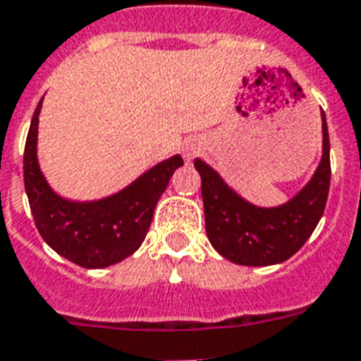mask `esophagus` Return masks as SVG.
I'll return each instance as SVG.
<instances>
[{"mask_svg": "<svg viewBox=\"0 0 361 361\" xmlns=\"http://www.w3.org/2000/svg\"><path fill=\"white\" fill-rule=\"evenodd\" d=\"M200 149H201V147H200V142H197V141H186V142H184V149H183L184 158L190 161L195 154H197V152H200Z\"/></svg>", "mask_w": 361, "mask_h": 361, "instance_id": "1", "label": "esophagus"}]
</instances>
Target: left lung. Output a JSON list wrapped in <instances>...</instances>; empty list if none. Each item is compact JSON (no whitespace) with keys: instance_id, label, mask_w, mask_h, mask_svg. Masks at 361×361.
I'll list each match as a JSON object with an SVG mask.
<instances>
[{"instance_id":"left-lung-1","label":"left lung","mask_w":361,"mask_h":361,"mask_svg":"<svg viewBox=\"0 0 361 361\" xmlns=\"http://www.w3.org/2000/svg\"><path fill=\"white\" fill-rule=\"evenodd\" d=\"M194 166L201 177L205 230L212 248L237 265L282 264L305 245L324 214L331 178L326 114L322 113V158L317 171L282 205H254L201 158H195Z\"/></svg>"}]
</instances>
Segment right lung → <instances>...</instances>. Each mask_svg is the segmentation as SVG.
<instances>
[{
	"label": "right lung",
	"instance_id": "add662e5",
	"mask_svg": "<svg viewBox=\"0 0 361 361\" xmlns=\"http://www.w3.org/2000/svg\"><path fill=\"white\" fill-rule=\"evenodd\" d=\"M33 113L24 150V186L39 233L69 262L102 269L126 259L141 247L160 195L184 161L178 154L156 164L116 194L94 201H73L50 188L37 158L39 114Z\"/></svg>",
	"mask_w": 361,
	"mask_h": 361
}]
</instances>
